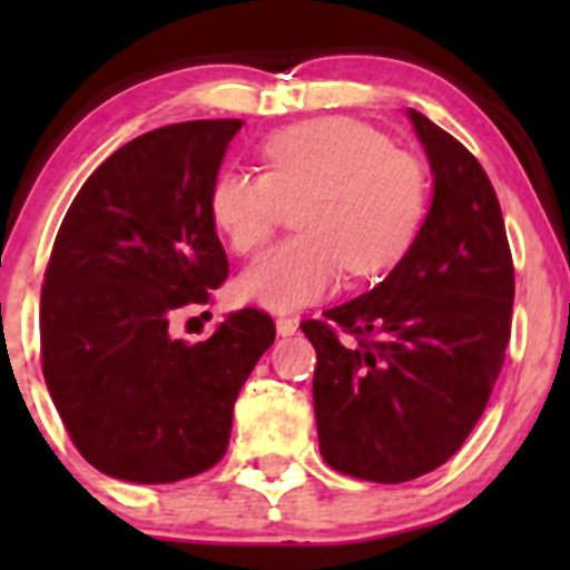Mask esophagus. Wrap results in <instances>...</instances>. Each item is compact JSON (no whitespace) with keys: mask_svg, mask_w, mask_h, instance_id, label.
<instances>
[{"mask_svg":"<svg viewBox=\"0 0 570 570\" xmlns=\"http://www.w3.org/2000/svg\"><path fill=\"white\" fill-rule=\"evenodd\" d=\"M275 331H278V336H295V331H297V320H292V317H278L275 320Z\"/></svg>","mask_w":570,"mask_h":570,"instance_id":"34e87169","label":"esophagus"}]
</instances>
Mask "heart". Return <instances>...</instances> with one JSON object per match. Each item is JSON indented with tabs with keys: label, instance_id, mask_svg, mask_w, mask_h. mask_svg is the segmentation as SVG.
I'll return each instance as SVG.
<instances>
[{
	"label": "heart",
	"instance_id": "1",
	"mask_svg": "<svg viewBox=\"0 0 570 570\" xmlns=\"http://www.w3.org/2000/svg\"><path fill=\"white\" fill-rule=\"evenodd\" d=\"M264 174L220 170L209 217L239 256L262 250L284 206L295 234L237 278V295L267 312H295L355 278L386 273L416 239L430 184L413 154L361 120L325 115L273 131L258 146Z\"/></svg>",
	"mask_w": 570,
	"mask_h": 570
}]
</instances>
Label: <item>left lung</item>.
Instances as JSON below:
<instances>
[{
    "label": "left lung",
    "instance_id": "1",
    "mask_svg": "<svg viewBox=\"0 0 570 570\" xmlns=\"http://www.w3.org/2000/svg\"><path fill=\"white\" fill-rule=\"evenodd\" d=\"M407 118L433 174L416 239L375 289L301 325L317 350L322 458L392 485L450 461L480 422L515 295L502 209L482 165L422 112ZM333 324L360 344L344 348Z\"/></svg>",
    "mask_w": 570,
    "mask_h": 570
}]
</instances>
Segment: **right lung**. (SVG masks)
Returning <instances> with one entry per match:
<instances>
[{"label":"right lung","instance_id":"add662e5","mask_svg":"<svg viewBox=\"0 0 570 570\" xmlns=\"http://www.w3.org/2000/svg\"><path fill=\"white\" fill-rule=\"evenodd\" d=\"M243 120H187L120 146L66 212L43 289L40 358L82 458L140 485L187 480L226 455L239 389L275 342L258 308L187 344L170 320L209 303L228 258L209 187Z\"/></svg>","mask_w":570,"mask_h":570}]
</instances>
